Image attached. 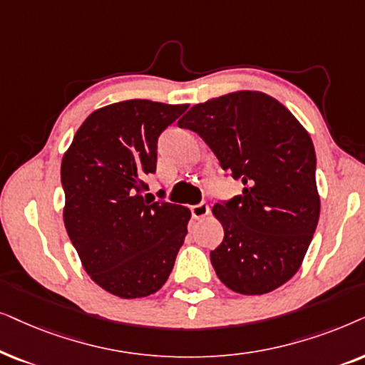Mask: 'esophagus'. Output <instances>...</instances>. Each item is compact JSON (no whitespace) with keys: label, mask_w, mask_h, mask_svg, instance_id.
Listing matches in <instances>:
<instances>
[{"label":"esophagus","mask_w":365,"mask_h":365,"mask_svg":"<svg viewBox=\"0 0 365 365\" xmlns=\"http://www.w3.org/2000/svg\"><path fill=\"white\" fill-rule=\"evenodd\" d=\"M190 210H192L193 218H203L208 215V210H210V208H208L207 202H200V203H197V205H193Z\"/></svg>","instance_id":"1"}]
</instances>
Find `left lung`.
I'll return each instance as SVG.
<instances>
[{"label":"left lung","mask_w":365,"mask_h":365,"mask_svg":"<svg viewBox=\"0 0 365 365\" xmlns=\"http://www.w3.org/2000/svg\"><path fill=\"white\" fill-rule=\"evenodd\" d=\"M180 128L200 135L244 190L213 207L223 240L210 252L233 292L262 295L292 279L317 228L315 150L297 118L260 91H235L192 106Z\"/></svg>","instance_id":"1"}]
</instances>
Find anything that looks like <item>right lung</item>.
Here are the masks:
<instances>
[{"instance_id":"right-lung-1","label":"right lung","mask_w":365,"mask_h":365,"mask_svg":"<svg viewBox=\"0 0 365 365\" xmlns=\"http://www.w3.org/2000/svg\"><path fill=\"white\" fill-rule=\"evenodd\" d=\"M188 105L126 100L96 110L61 162L63 220L86 274L121 299L162 289L187 235L190 210L148 198L158 137Z\"/></svg>"}]
</instances>
